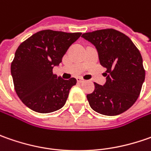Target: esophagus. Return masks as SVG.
<instances>
[{
    "instance_id": "34e87169",
    "label": "esophagus",
    "mask_w": 151,
    "mask_h": 151,
    "mask_svg": "<svg viewBox=\"0 0 151 151\" xmlns=\"http://www.w3.org/2000/svg\"><path fill=\"white\" fill-rule=\"evenodd\" d=\"M76 80H77V82H79V83L84 82V79L81 78V77H77V78H76Z\"/></svg>"
}]
</instances>
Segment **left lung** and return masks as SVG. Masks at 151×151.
Wrapping results in <instances>:
<instances>
[{
    "mask_svg": "<svg viewBox=\"0 0 151 151\" xmlns=\"http://www.w3.org/2000/svg\"><path fill=\"white\" fill-rule=\"evenodd\" d=\"M96 47L100 64L107 69L106 83H94L86 97L96 113L116 116L127 111L139 96L145 77L142 56L128 36L113 28L83 33Z\"/></svg>",
    "mask_w": 151,
    "mask_h": 151,
    "instance_id": "8db88e82",
    "label": "left lung"
}]
</instances>
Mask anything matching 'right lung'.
<instances>
[{
    "label": "right lung",
    "mask_w": 151,
    "mask_h": 151,
    "mask_svg": "<svg viewBox=\"0 0 151 151\" xmlns=\"http://www.w3.org/2000/svg\"><path fill=\"white\" fill-rule=\"evenodd\" d=\"M81 32L43 30L22 42L11 65L15 91L27 107L37 113H52L64 107L76 79L53 74L70 46Z\"/></svg>",
    "instance_id": "right-lung-1"
}]
</instances>
